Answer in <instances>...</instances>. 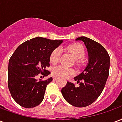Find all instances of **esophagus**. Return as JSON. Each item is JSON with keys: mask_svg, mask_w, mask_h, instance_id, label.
Here are the masks:
<instances>
[{"mask_svg": "<svg viewBox=\"0 0 122 122\" xmlns=\"http://www.w3.org/2000/svg\"><path fill=\"white\" fill-rule=\"evenodd\" d=\"M57 77L53 76V80H57Z\"/></svg>", "mask_w": 122, "mask_h": 122, "instance_id": "34e87169", "label": "esophagus"}]
</instances>
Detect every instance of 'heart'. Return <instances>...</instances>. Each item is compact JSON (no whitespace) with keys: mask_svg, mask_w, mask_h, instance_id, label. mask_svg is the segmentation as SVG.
Returning a JSON list of instances; mask_svg holds the SVG:
<instances>
[{"mask_svg":"<svg viewBox=\"0 0 122 122\" xmlns=\"http://www.w3.org/2000/svg\"><path fill=\"white\" fill-rule=\"evenodd\" d=\"M67 50L73 55L77 63H79V60L84 57L86 50L84 46L80 44H74L69 46ZM61 51L59 48H56L51 52L50 57V61L51 63L56 64L59 61L61 56ZM52 73L54 76L58 77H69L73 74V71L70 68L62 65H58L52 69Z\"/></svg>","mask_w":122,"mask_h":122,"instance_id":"obj_1","label":"heart"}]
</instances>
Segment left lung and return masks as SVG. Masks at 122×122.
<instances>
[{"label": "left lung", "mask_w": 122, "mask_h": 122, "mask_svg": "<svg viewBox=\"0 0 122 122\" xmlns=\"http://www.w3.org/2000/svg\"><path fill=\"white\" fill-rule=\"evenodd\" d=\"M76 40L84 43L88 52V63L84 71L74 78L79 86L67 82L61 93L69 104L85 107L94 102L105 87L109 74L110 57L102 45L89 38L80 36Z\"/></svg>", "instance_id": "obj_1"}]
</instances>
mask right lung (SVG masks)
I'll list each match as a JSON object with an SVG mask.
<instances>
[{"mask_svg":"<svg viewBox=\"0 0 122 122\" xmlns=\"http://www.w3.org/2000/svg\"><path fill=\"white\" fill-rule=\"evenodd\" d=\"M63 40L36 37L20 45L10 57L8 63V89L12 98L24 108L40 105L44 97L47 85L52 81L36 79L38 74L47 76L50 72V57Z\"/></svg>","mask_w":122,"mask_h":122,"instance_id":"right-lung-1","label":"right lung"}]
</instances>
